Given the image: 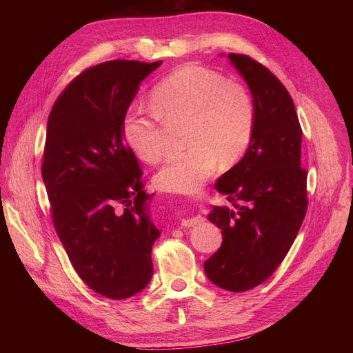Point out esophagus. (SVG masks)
I'll return each instance as SVG.
<instances>
[{"label": "esophagus", "mask_w": 353, "mask_h": 353, "mask_svg": "<svg viewBox=\"0 0 353 353\" xmlns=\"http://www.w3.org/2000/svg\"><path fill=\"white\" fill-rule=\"evenodd\" d=\"M203 222V218L201 216H194V218H187V219H183L181 221V225L183 227H194L197 225V223Z\"/></svg>", "instance_id": "34e87169"}]
</instances>
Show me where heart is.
Here are the masks:
<instances>
[{
	"label": "heart",
	"instance_id": "heart-1",
	"mask_svg": "<svg viewBox=\"0 0 353 353\" xmlns=\"http://www.w3.org/2000/svg\"><path fill=\"white\" fill-rule=\"evenodd\" d=\"M188 119L187 150L170 154L154 175L159 190L191 193L212 175L216 162L231 165L248 150L256 125L252 92L223 74L187 65L157 82L152 109L126 113L123 135L131 150L147 163L159 162L166 152L163 122Z\"/></svg>",
	"mask_w": 353,
	"mask_h": 353
}]
</instances>
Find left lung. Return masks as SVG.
<instances>
[{
    "mask_svg": "<svg viewBox=\"0 0 353 353\" xmlns=\"http://www.w3.org/2000/svg\"><path fill=\"white\" fill-rule=\"evenodd\" d=\"M228 59L252 91L256 125L244 157L215 184L231 206H215L209 215L223 241L205 272L240 293L268 280L290 250L307 209V172L301 168L302 128L284 85L249 56L230 52Z\"/></svg>",
    "mask_w": 353,
    "mask_h": 353,
    "instance_id": "left-lung-1",
    "label": "left lung"
}]
</instances>
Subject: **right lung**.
<instances>
[{
  "instance_id": "right-lung-1",
  "label": "right lung",
  "mask_w": 353,
  "mask_h": 353,
  "mask_svg": "<svg viewBox=\"0 0 353 353\" xmlns=\"http://www.w3.org/2000/svg\"><path fill=\"white\" fill-rule=\"evenodd\" d=\"M160 65L112 60L85 69L48 116L41 172L52 223L81 280L116 301L141 292L153 275V194L123 121L138 85Z\"/></svg>"
}]
</instances>
